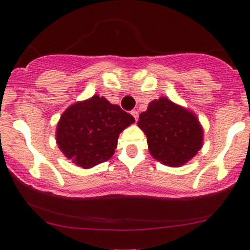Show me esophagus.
<instances>
[{
	"label": "esophagus",
	"mask_w": 250,
	"mask_h": 250,
	"mask_svg": "<svg viewBox=\"0 0 250 250\" xmlns=\"http://www.w3.org/2000/svg\"><path fill=\"white\" fill-rule=\"evenodd\" d=\"M131 115L134 116L135 121H137V120H139V111L137 110H131Z\"/></svg>",
	"instance_id": "34e87169"
}]
</instances>
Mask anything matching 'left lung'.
Returning <instances> with one entry per match:
<instances>
[{
  "instance_id": "left-lung-1",
  "label": "left lung",
  "mask_w": 250,
  "mask_h": 250,
  "mask_svg": "<svg viewBox=\"0 0 250 250\" xmlns=\"http://www.w3.org/2000/svg\"><path fill=\"white\" fill-rule=\"evenodd\" d=\"M137 125L147 136L151 156L163 165L182 166L202 147L203 130L199 120L167 97L149 103Z\"/></svg>"
}]
</instances>
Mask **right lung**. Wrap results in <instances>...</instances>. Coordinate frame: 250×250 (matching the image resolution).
Instances as JSON below:
<instances>
[{
  "label": "right lung",
  "mask_w": 250,
  "mask_h": 250,
  "mask_svg": "<svg viewBox=\"0 0 250 250\" xmlns=\"http://www.w3.org/2000/svg\"><path fill=\"white\" fill-rule=\"evenodd\" d=\"M135 122L120 105L94 95L70 105L57 123L56 142L76 166L90 168L113 156L119 135Z\"/></svg>",
  "instance_id": "obj_1"
}]
</instances>
